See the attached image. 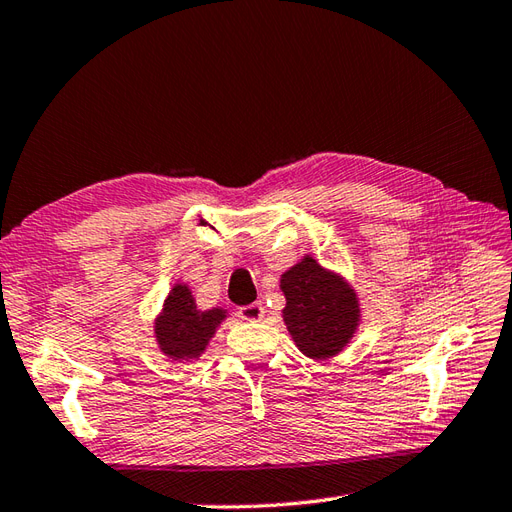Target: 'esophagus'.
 Instances as JSON below:
<instances>
[{"label": "esophagus", "mask_w": 512, "mask_h": 512, "mask_svg": "<svg viewBox=\"0 0 512 512\" xmlns=\"http://www.w3.org/2000/svg\"><path fill=\"white\" fill-rule=\"evenodd\" d=\"M237 314H240L242 320H251V323H255V320L264 318L266 310H264V305H261V303H251V305L240 307V312H237Z\"/></svg>", "instance_id": "1"}]
</instances>
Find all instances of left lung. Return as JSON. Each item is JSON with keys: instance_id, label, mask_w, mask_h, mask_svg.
<instances>
[{"instance_id": "1", "label": "left lung", "mask_w": 512, "mask_h": 512, "mask_svg": "<svg viewBox=\"0 0 512 512\" xmlns=\"http://www.w3.org/2000/svg\"><path fill=\"white\" fill-rule=\"evenodd\" d=\"M285 296L283 323L305 358L323 362L347 347L360 327L358 292L340 272L305 255L279 279Z\"/></svg>"}]
</instances>
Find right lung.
<instances>
[{"label": "right lung", "instance_id": "1", "mask_svg": "<svg viewBox=\"0 0 512 512\" xmlns=\"http://www.w3.org/2000/svg\"><path fill=\"white\" fill-rule=\"evenodd\" d=\"M224 307L200 310L187 283H174L154 318V340L159 351L174 362L198 360L207 351L218 327L227 320Z\"/></svg>", "mask_w": 512, "mask_h": 512}]
</instances>
